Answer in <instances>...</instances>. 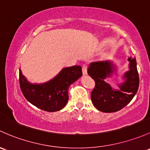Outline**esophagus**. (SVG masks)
Wrapping results in <instances>:
<instances>
[{
    "label": "esophagus",
    "mask_w": 150,
    "mask_h": 150,
    "mask_svg": "<svg viewBox=\"0 0 150 150\" xmlns=\"http://www.w3.org/2000/svg\"><path fill=\"white\" fill-rule=\"evenodd\" d=\"M83 74L84 75H87V67L86 65H84L83 67Z\"/></svg>",
    "instance_id": "1"
}]
</instances>
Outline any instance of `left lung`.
<instances>
[{
    "mask_svg": "<svg viewBox=\"0 0 150 150\" xmlns=\"http://www.w3.org/2000/svg\"><path fill=\"white\" fill-rule=\"evenodd\" d=\"M129 70L122 75L123 81L115 89L105 82V79L117 74L116 64L112 61L92 62L88 74L95 80L96 86L91 92V100L98 111L104 113L116 112L122 109L134 97L138 91L139 79L135 58L129 57Z\"/></svg>",
    "mask_w": 150,
    "mask_h": 150,
    "instance_id": "8db88e82",
    "label": "left lung"
}]
</instances>
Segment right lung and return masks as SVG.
<instances>
[{
	"label": "right lung",
	"instance_id": "right-lung-1",
	"mask_svg": "<svg viewBox=\"0 0 150 150\" xmlns=\"http://www.w3.org/2000/svg\"><path fill=\"white\" fill-rule=\"evenodd\" d=\"M82 75V67L75 65L64 67L54 78L45 83H31L19 69L20 87L29 103L44 111L54 112L65 106L70 86Z\"/></svg>",
	"mask_w": 150,
	"mask_h": 150
}]
</instances>
